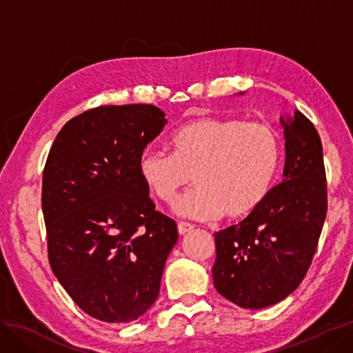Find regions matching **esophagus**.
Instances as JSON below:
<instances>
[{
	"instance_id": "34e87169",
	"label": "esophagus",
	"mask_w": 353,
	"mask_h": 353,
	"mask_svg": "<svg viewBox=\"0 0 353 353\" xmlns=\"http://www.w3.org/2000/svg\"><path fill=\"white\" fill-rule=\"evenodd\" d=\"M193 230H194V225H191V223H188V222H179L178 223L179 236H185L187 232H191Z\"/></svg>"
}]
</instances>
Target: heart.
I'll list each match as a JSON object with an SVG mask.
<instances>
[{"label": "heart", "mask_w": 353, "mask_h": 353, "mask_svg": "<svg viewBox=\"0 0 353 353\" xmlns=\"http://www.w3.org/2000/svg\"><path fill=\"white\" fill-rule=\"evenodd\" d=\"M170 153L145 148L138 174L160 201L174 205L191 179L196 188L176 203V213L193 219L249 215L270 194L281 159L274 128L236 117H206L178 128Z\"/></svg>", "instance_id": "b5f03b06"}]
</instances>
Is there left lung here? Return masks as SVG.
Returning <instances> with one entry per match:
<instances>
[{
    "label": "left lung",
    "instance_id": "left-lung-1",
    "mask_svg": "<svg viewBox=\"0 0 353 353\" xmlns=\"http://www.w3.org/2000/svg\"><path fill=\"white\" fill-rule=\"evenodd\" d=\"M281 123L283 183L237 225L213 234V284L244 309L275 305L296 290L311 266L327 215L321 138L299 110L281 117Z\"/></svg>",
    "mask_w": 353,
    "mask_h": 353
}]
</instances>
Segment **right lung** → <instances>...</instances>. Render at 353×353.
Wrapping results in <instances>:
<instances>
[{
  "mask_svg": "<svg viewBox=\"0 0 353 353\" xmlns=\"http://www.w3.org/2000/svg\"><path fill=\"white\" fill-rule=\"evenodd\" d=\"M152 104L100 105L57 134L42 175L48 261L85 314L130 323L159 296L174 219L156 210L138 157L162 132Z\"/></svg>",
  "mask_w": 353,
  "mask_h": 353,
  "instance_id": "1",
  "label": "right lung"
}]
</instances>
